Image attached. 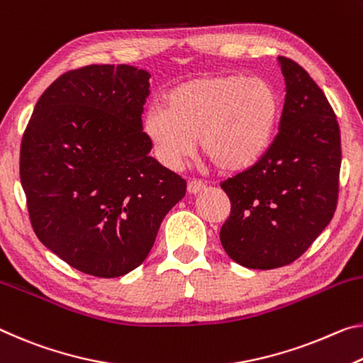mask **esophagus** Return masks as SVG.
Instances as JSON below:
<instances>
[{"mask_svg":"<svg viewBox=\"0 0 363 363\" xmlns=\"http://www.w3.org/2000/svg\"><path fill=\"white\" fill-rule=\"evenodd\" d=\"M203 189H205V182L199 181V179H192V181H189V184H187L189 194H199V192H202Z\"/></svg>","mask_w":363,"mask_h":363,"instance_id":"1","label":"esophagus"}]
</instances>
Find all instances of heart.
I'll use <instances>...</instances> for the list:
<instances>
[{"label": "heart", "mask_w": 363, "mask_h": 363, "mask_svg": "<svg viewBox=\"0 0 363 363\" xmlns=\"http://www.w3.org/2000/svg\"><path fill=\"white\" fill-rule=\"evenodd\" d=\"M279 99L263 79L215 74L176 85L166 106L153 103L142 130L161 163L177 168L197 145L223 172L257 163L272 142Z\"/></svg>", "instance_id": "heart-1"}]
</instances>
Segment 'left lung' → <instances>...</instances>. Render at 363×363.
Returning <instances> with one entry per match:
<instances>
[{
	"label": "left lung",
	"instance_id": "obj_1",
	"mask_svg": "<svg viewBox=\"0 0 363 363\" xmlns=\"http://www.w3.org/2000/svg\"><path fill=\"white\" fill-rule=\"evenodd\" d=\"M278 61L286 80L278 134L254 166L221 182L231 200L221 244L254 269L297 260L330 224L339 194L336 114L306 69L284 56Z\"/></svg>",
	"mask_w": 363,
	"mask_h": 363
}]
</instances>
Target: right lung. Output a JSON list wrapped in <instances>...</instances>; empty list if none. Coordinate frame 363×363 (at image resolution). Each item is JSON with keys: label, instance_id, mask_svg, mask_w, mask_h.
<instances>
[{"label": "right lung", "instance_id": "1", "mask_svg": "<svg viewBox=\"0 0 363 363\" xmlns=\"http://www.w3.org/2000/svg\"><path fill=\"white\" fill-rule=\"evenodd\" d=\"M148 79L128 65L67 71L40 96L22 137L19 172L33 231L85 274L135 269L186 195L187 182L148 155Z\"/></svg>", "mask_w": 363, "mask_h": 363}]
</instances>
